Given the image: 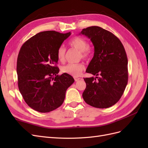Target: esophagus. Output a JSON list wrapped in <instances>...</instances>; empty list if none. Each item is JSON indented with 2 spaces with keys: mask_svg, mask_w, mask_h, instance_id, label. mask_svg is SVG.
I'll use <instances>...</instances> for the list:
<instances>
[{
  "mask_svg": "<svg viewBox=\"0 0 148 148\" xmlns=\"http://www.w3.org/2000/svg\"><path fill=\"white\" fill-rule=\"evenodd\" d=\"M74 79L75 80V82H78L79 81V80L80 79V78H78V77H74Z\"/></svg>",
  "mask_w": 148,
  "mask_h": 148,
  "instance_id": "34e87169",
  "label": "esophagus"
}]
</instances>
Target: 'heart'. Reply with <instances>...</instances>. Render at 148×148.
I'll list each match as a JSON object with an SVG mask.
<instances>
[{
    "mask_svg": "<svg viewBox=\"0 0 148 148\" xmlns=\"http://www.w3.org/2000/svg\"><path fill=\"white\" fill-rule=\"evenodd\" d=\"M69 44L79 51V56L83 59H88L91 55V49L88 47V42L86 39L83 38L76 36L70 40ZM66 49L64 46H60L57 49V57L60 62H63L65 59ZM84 69V65L82 63L68 64L62 67V73L69 74L73 77H78Z\"/></svg>",
    "mask_w": 148,
    "mask_h": 148,
    "instance_id": "1",
    "label": "heart"
}]
</instances>
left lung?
<instances>
[{
    "label": "left lung",
    "mask_w": 148,
    "mask_h": 148,
    "mask_svg": "<svg viewBox=\"0 0 148 148\" xmlns=\"http://www.w3.org/2000/svg\"><path fill=\"white\" fill-rule=\"evenodd\" d=\"M91 39L95 53L86 72L96 78H84V101L96 108H108L123 95L128 83V59L120 39L99 26L84 28L81 33Z\"/></svg>",
    "instance_id": "1"
}]
</instances>
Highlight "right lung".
<instances>
[{"label": "right lung", "mask_w": 148, "mask_h": 148, "mask_svg": "<svg viewBox=\"0 0 148 148\" xmlns=\"http://www.w3.org/2000/svg\"><path fill=\"white\" fill-rule=\"evenodd\" d=\"M71 33L55 31L40 32L22 45L17 58L18 86L25 101L39 112H49L64 101L67 88L75 80L59 75L57 49Z\"/></svg>", "instance_id": "add662e5"}]
</instances>
